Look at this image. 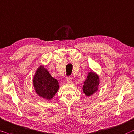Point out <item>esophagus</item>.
I'll list each match as a JSON object with an SVG mask.
<instances>
[{
  "instance_id": "esophagus-1",
  "label": "esophagus",
  "mask_w": 134,
  "mask_h": 134,
  "mask_svg": "<svg viewBox=\"0 0 134 134\" xmlns=\"http://www.w3.org/2000/svg\"><path fill=\"white\" fill-rule=\"evenodd\" d=\"M66 81H67V83H72V78H71L70 77H68L67 78V80H66Z\"/></svg>"
}]
</instances>
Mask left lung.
<instances>
[{"mask_svg":"<svg viewBox=\"0 0 134 134\" xmlns=\"http://www.w3.org/2000/svg\"><path fill=\"white\" fill-rule=\"evenodd\" d=\"M100 83L99 75L95 72H89L87 78L84 81L83 86V92L86 96H90L98 91V86Z\"/></svg>","mask_w":134,"mask_h":134,"instance_id":"obj_1","label":"left lung"}]
</instances>
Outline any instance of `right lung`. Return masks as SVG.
I'll use <instances>...</instances> for the list:
<instances>
[{
	"label": "right lung",
	"instance_id": "1",
	"mask_svg": "<svg viewBox=\"0 0 134 134\" xmlns=\"http://www.w3.org/2000/svg\"><path fill=\"white\" fill-rule=\"evenodd\" d=\"M33 85L36 93L48 100L54 97L59 88L58 80L52 77L43 65L37 69L33 78Z\"/></svg>",
	"mask_w": 134,
	"mask_h": 134
}]
</instances>
